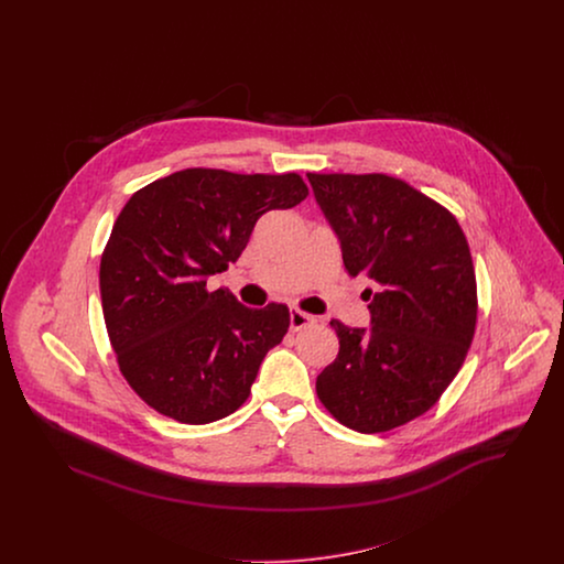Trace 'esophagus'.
<instances>
[{"instance_id":"34e87169","label":"esophagus","mask_w":564,"mask_h":564,"mask_svg":"<svg viewBox=\"0 0 564 564\" xmlns=\"http://www.w3.org/2000/svg\"><path fill=\"white\" fill-rule=\"evenodd\" d=\"M313 323H315V317H311V315H306V313H302L297 308H292V313H290V327H292V332H297L302 327H308Z\"/></svg>"}]
</instances>
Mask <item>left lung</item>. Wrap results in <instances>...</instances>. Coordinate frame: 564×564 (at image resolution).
Instances as JSON below:
<instances>
[{"mask_svg":"<svg viewBox=\"0 0 564 564\" xmlns=\"http://www.w3.org/2000/svg\"><path fill=\"white\" fill-rule=\"evenodd\" d=\"M350 276L375 281L372 327L338 319V357L317 376L327 412L382 433L433 408L458 375L478 322L469 245L444 205L384 173H306Z\"/></svg>","mask_w":564,"mask_h":564,"instance_id":"left-lung-1","label":"left lung"}]
</instances>
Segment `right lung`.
I'll return each mask as SVG.
<instances>
[{
    "label": "right lung",
    "mask_w": 564,
    "mask_h": 564,
    "mask_svg": "<svg viewBox=\"0 0 564 564\" xmlns=\"http://www.w3.org/2000/svg\"><path fill=\"white\" fill-rule=\"evenodd\" d=\"M308 196L297 173L192 166L137 189L101 253L99 290L116 361L169 419L207 425L239 410L290 308H247L207 279L235 264L260 215Z\"/></svg>",
    "instance_id": "obj_1"
}]
</instances>
